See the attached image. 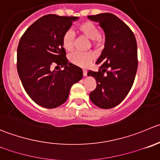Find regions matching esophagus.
Wrapping results in <instances>:
<instances>
[{
    "instance_id": "obj_1",
    "label": "esophagus",
    "mask_w": 160,
    "mask_h": 160,
    "mask_svg": "<svg viewBox=\"0 0 160 160\" xmlns=\"http://www.w3.org/2000/svg\"><path fill=\"white\" fill-rule=\"evenodd\" d=\"M87 73H88V72H87L86 70H83V77H86Z\"/></svg>"
}]
</instances>
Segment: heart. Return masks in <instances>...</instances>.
Here are the masks:
<instances>
[{
    "instance_id": "obj_1",
    "label": "heart",
    "mask_w": 160,
    "mask_h": 160,
    "mask_svg": "<svg viewBox=\"0 0 160 160\" xmlns=\"http://www.w3.org/2000/svg\"><path fill=\"white\" fill-rule=\"evenodd\" d=\"M77 32L87 39L91 40L94 46L101 44L102 39L99 34L98 26L91 21H85L77 26ZM74 35L72 31L68 30L62 37V46L66 51H71L73 48ZM94 60V55L91 53L81 54L73 53L69 56V61L75 66L81 68H87L89 66L91 62Z\"/></svg>"
}]
</instances>
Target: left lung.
Instances as JSON below:
<instances>
[{
	"mask_svg": "<svg viewBox=\"0 0 160 160\" xmlns=\"http://www.w3.org/2000/svg\"><path fill=\"white\" fill-rule=\"evenodd\" d=\"M105 32V45L96 61L98 72L89 70L88 77L97 87L90 94L91 102L101 108H112L126 98L132 88L138 69L137 41L131 29L111 13L89 15Z\"/></svg>",
	"mask_w": 160,
	"mask_h": 160,
	"instance_id": "1",
	"label": "left lung"
}]
</instances>
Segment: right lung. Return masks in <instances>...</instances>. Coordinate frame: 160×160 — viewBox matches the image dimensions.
Masks as SVG:
<instances>
[{"mask_svg":"<svg viewBox=\"0 0 160 160\" xmlns=\"http://www.w3.org/2000/svg\"><path fill=\"white\" fill-rule=\"evenodd\" d=\"M78 17L47 15L26 30L17 49V70L25 91L44 108L62 105L70 88L83 78L81 68L68 62L62 37ZM64 67L52 71L50 66Z\"/></svg>","mask_w":160,"mask_h":160,"instance_id":"1","label":"right lung"}]
</instances>
